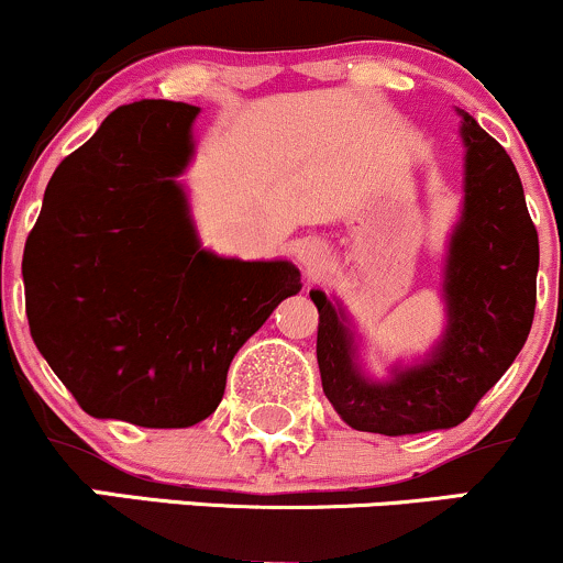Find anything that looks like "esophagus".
Masks as SVG:
<instances>
[{"label":"esophagus","instance_id":"obj_1","mask_svg":"<svg viewBox=\"0 0 563 563\" xmlns=\"http://www.w3.org/2000/svg\"><path fill=\"white\" fill-rule=\"evenodd\" d=\"M296 256H299V262L309 269V273H314L322 262V245L314 241H303L299 249H296Z\"/></svg>","mask_w":563,"mask_h":563}]
</instances>
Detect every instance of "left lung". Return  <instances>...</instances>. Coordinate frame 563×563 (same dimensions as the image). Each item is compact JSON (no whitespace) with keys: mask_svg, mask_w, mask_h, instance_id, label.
I'll return each mask as SVG.
<instances>
[{"mask_svg":"<svg viewBox=\"0 0 563 563\" xmlns=\"http://www.w3.org/2000/svg\"><path fill=\"white\" fill-rule=\"evenodd\" d=\"M463 115L466 203L450 243V325L423 365L373 384L354 365L344 312L312 290L320 312L318 365L322 391L357 431L402 437L463 423L525 346L538 301V230L527 211L514 161L495 137Z\"/></svg>","mask_w":563,"mask_h":563,"instance_id":"left-lung-1","label":"left lung"}]
</instances>
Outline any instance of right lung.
<instances>
[{
    "label": "right lung",
    "instance_id": "add662e5",
    "mask_svg": "<svg viewBox=\"0 0 563 563\" xmlns=\"http://www.w3.org/2000/svg\"><path fill=\"white\" fill-rule=\"evenodd\" d=\"M196 106H121L57 166L23 254L38 352L84 412L187 429L222 402L235 352L286 296L290 262L200 251L174 183Z\"/></svg>",
    "mask_w": 563,
    "mask_h": 563
}]
</instances>
